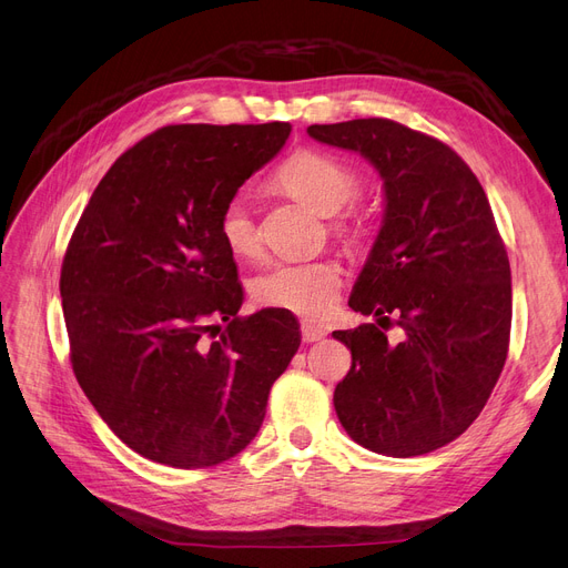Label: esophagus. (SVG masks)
Here are the masks:
<instances>
[{"instance_id":"1","label":"esophagus","mask_w":568,"mask_h":568,"mask_svg":"<svg viewBox=\"0 0 568 568\" xmlns=\"http://www.w3.org/2000/svg\"><path fill=\"white\" fill-rule=\"evenodd\" d=\"M301 332H303L305 343H315V341H322L326 336V329H322V326H317L313 322H303Z\"/></svg>"}]
</instances>
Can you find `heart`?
Returning <instances> with one entry per match:
<instances>
[{"label": "heart", "instance_id": "heart-1", "mask_svg": "<svg viewBox=\"0 0 568 568\" xmlns=\"http://www.w3.org/2000/svg\"><path fill=\"white\" fill-rule=\"evenodd\" d=\"M274 182L324 217L346 209L359 189V178L348 163L315 149L296 151L277 170ZM334 227L341 236L357 232L355 220H338ZM217 230L232 253L253 255L257 251V225L246 194H234L222 205ZM338 294L341 267L329 257L274 263L253 282L255 301L313 320L329 313Z\"/></svg>", "mask_w": 568, "mask_h": 568}]
</instances>
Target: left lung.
<instances>
[{
	"mask_svg": "<svg viewBox=\"0 0 568 568\" xmlns=\"http://www.w3.org/2000/svg\"><path fill=\"white\" fill-rule=\"evenodd\" d=\"M307 134L359 153L384 182L382 230L348 301L376 322L334 332L353 355L338 422L372 453L438 450L480 415L509 348V257L484 186L448 144L386 118Z\"/></svg>",
	"mask_w": 568,
	"mask_h": 568,
	"instance_id": "left-lung-1",
	"label": "left lung"
}]
</instances>
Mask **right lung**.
Masks as SVG:
<instances>
[{
  "label": "right lung",
  "mask_w": 568,
  "mask_h": 568,
  "mask_svg": "<svg viewBox=\"0 0 568 568\" xmlns=\"http://www.w3.org/2000/svg\"><path fill=\"white\" fill-rule=\"evenodd\" d=\"M288 134V123L161 128L111 165L68 244L59 286L75 379L151 462L203 469L242 453L301 346L282 307L239 317L244 288L217 230L222 205Z\"/></svg>",
  "instance_id": "1"
}]
</instances>
